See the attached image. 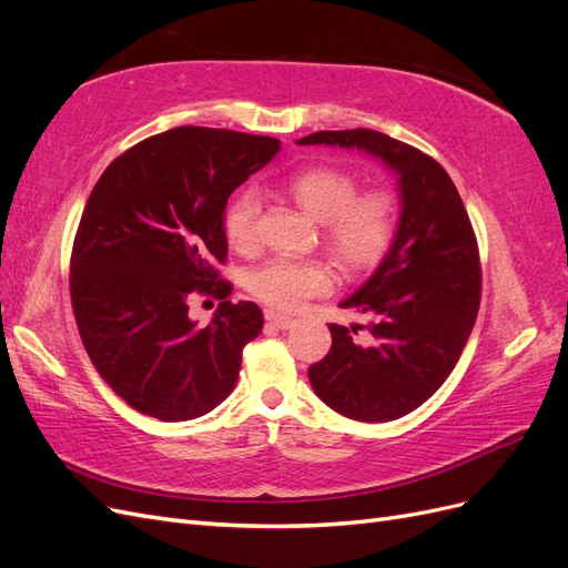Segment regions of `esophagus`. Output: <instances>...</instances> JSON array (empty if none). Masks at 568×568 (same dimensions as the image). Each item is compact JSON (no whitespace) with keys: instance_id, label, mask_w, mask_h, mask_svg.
<instances>
[{"instance_id":"obj_1","label":"esophagus","mask_w":568,"mask_h":568,"mask_svg":"<svg viewBox=\"0 0 568 568\" xmlns=\"http://www.w3.org/2000/svg\"><path fill=\"white\" fill-rule=\"evenodd\" d=\"M265 320H267L272 326H277V329H291V326L296 324L294 317L280 315V313H274V311H265Z\"/></svg>"}]
</instances>
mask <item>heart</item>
Wrapping results in <instances>:
<instances>
[{
	"instance_id": "1",
	"label": "heart",
	"mask_w": 568,
	"mask_h": 568,
	"mask_svg": "<svg viewBox=\"0 0 568 568\" xmlns=\"http://www.w3.org/2000/svg\"><path fill=\"white\" fill-rule=\"evenodd\" d=\"M284 189L307 215L322 222V244L341 270L365 272L386 255L398 225V203L384 189L359 192L357 178L334 165L303 168L284 182ZM257 217L261 196L253 189L227 203L222 230L234 251L257 248ZM332 282V270L317 257H270L251 270L248 291L274 311H296L303 301L326 294Z\"/></svg>"
}]
</instances>
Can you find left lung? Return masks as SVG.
Instances as JSON below:
<instances>
[{
  "mask_svg": "<svg viewBox=\"0 0 568 568\" xmlns=\"http://www.w3.org/2000/svg\"><path fill=\"white\" fill-rule=\"evenodd\" d=\"M329 144L382 159L400 189V222L372 277L341 307L367 324H329L332 348L307 376L320 400L355 422H393L426 403L467 346L480 303L478 244L457 186L419 149L376 130H322ZM357 331H365L363 339Z\"/></svg>",
  "mask_w": 568,
  "mask_h": 568,
  "instance_id": "1",
  "label": "left lung"
}]
</instances>
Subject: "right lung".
Instances as JSON below:
<instances>
[{
  "mask_svg": "<svg viewBox=\"0 0 568 568\" xmlns=\"http://www.w3.org/2000/svg\"><path fill=\"white\" fill-rule=\"evenodd\" d=\"M280 140L173 128L128 149L84 205L71 253V303L82 346L120 398L161 422L196 419L232 393L261 307L222 301L209 326L189 296L227 298L222 215Z\"/></svg>",
  "mask_w": 568,
  "mask_h": 568,
  "instance_id": "obj_1",
  "label": "right lung"
}]
</instances>
